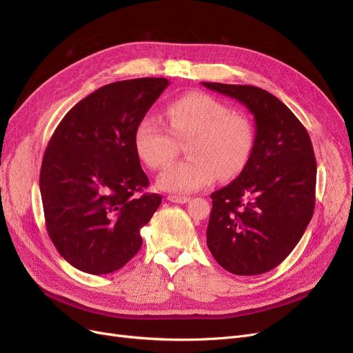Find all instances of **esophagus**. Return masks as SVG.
<instances>
[{"instance_id": "obj_1", "label": "esophagus", "mask_w": 353, "mask_h": 353, "mask_svg": "<svg viewBox=\"0 0 353 353\" xmlns=\"http://www.w3.org/2000/svg\"><path fill=\"white\" fill-rule=\"evenodd\" d=\"M168 200L176 203V204H185L190 201V196L187 195H168Z\"/></svg>"}]
</instances>
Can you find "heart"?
<instances>
[{
    "instance_id": "obj_1",
    "label": "heart",
    "mask_w": 353,
    "mask_h": 353,
    "mask_svg": "<svg viewBox=\"0 0 353 353\" xmlns=\"http://www.w3.org/2000/svg\"><path fill=\"white\" fill-rule=\"evenodd\" d=\"M166 128L145 116L136 125L137 157L150 169H161L175 154V140H185L187 159L169 165L158 178L159 188L191 192L205 188L216 176L228 181L246 168L255 148V125L242 111L205 92H188L166 107Z\"/></svg>"
}]
</instances>
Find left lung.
<instances>
[{"label": "left lung", "instance_id": "1", "mask_svg": "<svg viewBox=\"0 0 353 353\" xmlns=\"http://www.w3.org/2000/svg\"><path fill=\"white\" fill-rule=\"evenodd\" d=\"M203 85L245 104L256 124L246 168L211 194L207 245L225 271L265 274L290 255L313 217L317 165L312 140L294 112L268 91L220 82Z\"/></svg>", "mask_w": 353, "mask_h": 353}]
</instances>
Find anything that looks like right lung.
Instances as JSON below:
<instances>
[{
  "label": "right lung",
  "mask_w": 353,
  "mask_h": 353,
  "mask_svg": "<svg viewBox=\"0 0 353 353\" xmlns=\"http://www.w3.org/2000/svg\"><path fill=\"white\" fill-rule=\"evenodd\" d=\"M168 85L166 78L108 83L70 108L49 140L40 169L46 229L82 272H114L142 248L140 229L162 196L137 195L149 179L133 136Z\"/></svg>",
  "instance_id": "1"
}]
</instances>
